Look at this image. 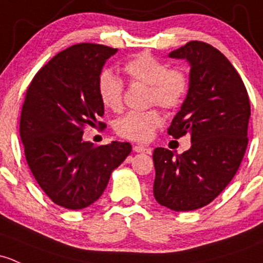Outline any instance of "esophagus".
<instances>
[{
	"label": "esophagus",
	"instance_id": "esophagus-1",
	"mask_svg": "<svg viewBox=\"0 0 263 263\" xmlns=\"http://www.w3.org/2000/svg\"><path fill=\"white\" fill-rule=\"evenodd\" d=\"M134 150L136 151V153L151 154V148L150 147H146V146H142V145H135L134 146Z\"/></svg>",
	"mask_w": 263,
	"mask_h": 263
}]
</instances>
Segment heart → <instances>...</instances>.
I'll return each instance as SVG.
<instances>
[{
    "label": "heart",
    "instance_id": "1",
    "mask_svg": "<svg viewBox=\"0 0 263 263\" xmlns=\"http://www.w3.org/2000/svg\"><path fill=\"white\" fill-rule=\"evenodd\" d=\"M123 71L131 83L147 85V103L157 104L165 109H175L184 102L189 92V76L180 68H170L164 60L141 52L123 64ZM99 99L107 109L121 112L123 109L124 85L113 71L103 70L97 83ZM164 123L157 108L143 112H129L116 122L120 136L131 141L146 142Z\"/></svg>",
    "mask_w": 263,
    "mask_h": 263
}]
</instances>
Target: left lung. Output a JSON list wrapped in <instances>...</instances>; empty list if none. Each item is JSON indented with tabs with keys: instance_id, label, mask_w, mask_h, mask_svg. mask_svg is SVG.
Listing matches in <instances>:
<instances>
[{
	"instance_id": "left-lung-1",
	"label": "left lung",
	"mask_w": 263,
	"mask_h": 263,
	"mask_svg": "<svg viewBox=\"0 0 263 263\" xmlns=\"http://www.w3.org/2000/svg\"><path fill=\"white\" fill-rule=\"evenodd\" d=\"M170 58L190 63L189 92L167 134L192 136V147L174 156L155 148L154 197L175 212L212 203L239 168L247 148L250 98L238 71L214 46L189 41Z\"/></svg>"
}]
</instances>
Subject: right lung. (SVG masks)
Listing matches in <instances>:
<instances>
[{
    "label": "right lung",
    "instance_id": "right-lung-1",
    "mask_svg": "<svg viewBox=\"0 0 263 263\" xmlns=\"http://www.w3.org/2000/svg\"><path fill=\"white\" fill-rule=\"evenodd\" d=\"M117 49L82 43L55 55L35 74L21 110L20 136L39 186L58 205L83 209L103 194L110 174L131 153L128 142L95 147L85 127H102L97 83Z\"/></svg>",
    "mask_w": 263,
    "mask_h": 263
}]
</instances>
